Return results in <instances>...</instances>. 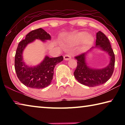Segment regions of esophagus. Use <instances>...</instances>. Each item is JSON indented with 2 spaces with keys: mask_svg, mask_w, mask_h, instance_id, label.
Returning <instances> with one entry per match:
<instances>
[{
  "mask_svg": "<svg viewBox=\"0 0 125 125\" xmlns=\"http://www.w3.org/2000/svg\"><path fill=\"white\" fill-rule=\"evenodd\" d=\"M71 58H72V56L71 54H69L68 53L65 54V56H64V60H65V61H68V60H71Z\"/></svg>",
  "mask_w": 125,
  "mask_h": 125,
  "instance_id": "obj_1",
  "label": "esophagus"
}]
</instances>
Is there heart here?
<instances>
[{
  "instance_id": "b5f03b06",
  "label": "heart",
  "mask_w": 125,
  "mask_h": 125,
  "mask_svg": "<svg viewBox=\"0 0 125 125\" xmlns=\"http://www.w3.org/2000/svg\"><path fill=\"white\" fill-rule=\"evenodd\" d=\"M72 41L77 43H79L83 42L86 46H89L94 42V38L92 35H88V33L85 31L78 32L74 35L72 37Z\"/></svg>"
}]
</instances>
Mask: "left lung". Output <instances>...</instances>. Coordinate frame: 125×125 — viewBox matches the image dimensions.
I'll return each instance as SVG.
<instances>
[{
	"label": "left lung",
	"mask_w": 125,
	"mask_h": 125,
	"mask_svg": "<svg viewBox=\"0 0 125 125\" xmlns=\"http://www.w3.org/2000/svg\"><path fill=\"white\" fill-rule=\"evenodd\" d=\"M95 47H100L102 50L107 52L110 56V62L104 68L96 69L88 67L85 63L86 53L75 57L77 60V66L74 72V77L80 83L90 87L99 86L106 83L113 75L115 67V54L110 43L107 37L101 31L96 33Z\"/></svg>",
	"instance_id": "obj_1"
}]
</instances>
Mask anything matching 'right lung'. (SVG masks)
<instances>
[{"mask_svg":"<svg viewBox=\"0 0 125 125\" xmlns=\"http://www.w3.org/2000/svg\"><path fill=\"white\" fill-rule=\"evenodd\" d=\"M35 39L42 41L50 40L51 36L41 28L31 31L27 34L25 39L19 43L15 56V69L20 81L27 87L42 89L49 85L53 77L54 67L63 60L62 56L54 58L46 56L37 66L30 67L22 60V52L29 43Z\"/></svg>","mask_w":125,"mask_h":125,"instance_id":"obj_1","label":"right lung"}]
</instances>
